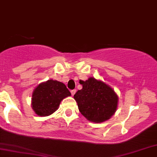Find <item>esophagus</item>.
<instances>
[{
    "mask_svg": "<svg viewBox=\"0 0 157 157\" xmlns=\"http://www.w3.org/2000/svg\"><path fill=\"white\" fill-rule=\"evenodd\" d=\"M71 95H72V96H73V95L75 94V93H76V90H75V89L71 90Z\"/></svg>",
    "mask_w": 157,
    "mask_h": 157,
    "instance_id": "34e87169",
    "label": "esophagus"
}]
</instances>
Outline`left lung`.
<instances>
[{
	"mask_svg": "<svg viewBox=\"0 0 157 157\" xmlns=\"http://www.w3.org/2000/svg\"><path fill=\"white\" fill-rule=\"evenodd\" d=\"M82 89L74 95L79 111L89 121L100 123L114 114L118 105V96L112 88L94 77L80 80Z\"/></svg>",
	"mask_w": 157,
	"mask_h": 157,
	"instance_id": "1",
	"label": "left lung"
}]
</instances>
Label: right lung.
<instances>
[{"label": "right lung", "mask_w": 157, "mask_h": 157, "mask_svg": "<svg viewBox=\"0 0 157 157\" xmlns=\"http://www.w3.org/2000/svg\"><path fill=\"white\" fill-rule=\"evenodd\" d=\"M69 96L71 93L64 83L48 80L40 83L34 90L32 108L38 116H48L57 111L64 98Z\"/></svg>", "instance_id": "add662e5"}]
</instances>
